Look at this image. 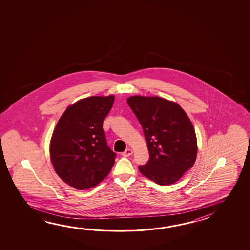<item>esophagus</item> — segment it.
I'll return each instance as SVG.
<instances>
[{
	"label": "esophagus",
	"instance_id": "obj_1",
	"mask_svg": "<svg viewBox=\"0 0 250 250\" xmlns=\"http://www.w3.org/2000/svg\"><path fill=\"white\" fill-rule=\"evenodd\" d=\"M132 154V150L131 149H126L125 151L122 152V156L123 157H129V156H131Z\"/></svg>",
	"mask_w": 250,
	"mask_h": 250
}]
</instances>
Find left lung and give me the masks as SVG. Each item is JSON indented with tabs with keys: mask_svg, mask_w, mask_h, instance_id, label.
<instances>
[{
	"mask_svg": "<svg viewBox=\"0 0 250 250\" xmlns=\"http://www.w3.org/2000/svg\"><path fill=\"white\" fill-rule=\"evenodd\" d=\"M127 103L143 128L150 155L139 172L157 184H173L196 160V135L188 115L160 97L133 96Z\"/></svg>",
	"mask_w": 250,
	"mask_h": 250,
	"instance_id": "1",
	"label": "left lung"
}]
</instances>
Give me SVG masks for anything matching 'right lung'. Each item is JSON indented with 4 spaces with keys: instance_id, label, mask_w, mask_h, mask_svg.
<instances>
[{
    "instance_id": "add662e5",
    "label": "right lung",
    "mask_w": 250,
    "mask_h": 250,
    "mask_svg": "<svg viewBox=\"0 0 250 250\" xmlns=\"http://www.w3.org/2000/svg\"><path fill=\"white\" fill-rule=\"evenodd\" d=\"M113 102V95L81 99L58 120L50 140V160L58 176L74 188L97 186L114 165L116 153L107 146L103 130Z\"/></svg>"
}]
</instances>
